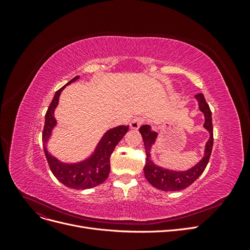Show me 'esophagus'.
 Returning a JSON list of instances; mask_svg holds the SVG:
<instances>
[{
    "label": "esophagus",
    "instance_id": "esophagus-1",
    "mask_svg": "<svg viewBox=\"0 0 250 250\" xmlns=\"http://www.w3.org/2000/svg\"><path fill=\"white\" fill-rule=\"evenodd\" d=\"M144 123V119L141 118V117H135L134 119L131 120L130 122V127L131 129H139V128L142 126V124Z\"/></svg>",
    "mask_w": 250,
    "mask_h": 250
}]
</instances>
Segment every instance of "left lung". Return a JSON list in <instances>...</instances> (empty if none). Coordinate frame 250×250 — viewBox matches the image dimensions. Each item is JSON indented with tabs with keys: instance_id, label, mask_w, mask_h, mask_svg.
I'll list each match as a JSON object with an SVG mask.
<instances>
[{
	"instance_id": "1",
	"label": "left lung",
	"mask_w": 250,
	"mask_h": 250,
	"mask_svg": "<svg viewBox=\"0 0 250 250\" xmlns=\"http://www.w3.org/2000/svg\"><path fill=\"white\" fill-rule=\"evenodd\" d=\"M195 98L198 101L200 111L203 112L204 115L203 126L209 132V139L206 144V150H204V156L202 157V160L191 169L187 171H174L156 166L151 161L150 151L157 138V132L151 130V127L149 125H143L140 128V132L144 141V146H145L146 150V165L144 167V174H145V177L149 183L154 188H158V190L165 192L184 190V188L191 186L201 175L209 161L214 144L211 111L202 94H197Z\"/></svg>"
}]
</instances>
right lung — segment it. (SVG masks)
I'll list each match as a JSON object with an SVG mask.
<instances>
[{
  "label": "right lung",
  "mask_w": 250,
  "mask_h": 250,
  "mask_svg": "<svg viewBox=\"0 0 250 250\" xmlns=\"http://www.w3.org/2000/svg\"><path fill=\"white\" fill-rule=\"evenodd\" d=\"M78 79L79 76L73 78L70 82H67L65 85H63L55 93L54 98H53L46 112V117H44L42 147L49 167L60 183L67 188H75V190H85V188L99 186L108 177L110 171V155L118 145V143L122 140V138L128 131V127L129 126L121 125L107 130L100 142L98 143L94 153L82 162L76 164H66L60 162L56 157L51 155L48 152L46 145L51 137L53 128L56 126L54 110L58 105L59 96L66 85H69L70 83Z\"/></svg>",
  "instance_id": "add662e5"
}]
</instances>
